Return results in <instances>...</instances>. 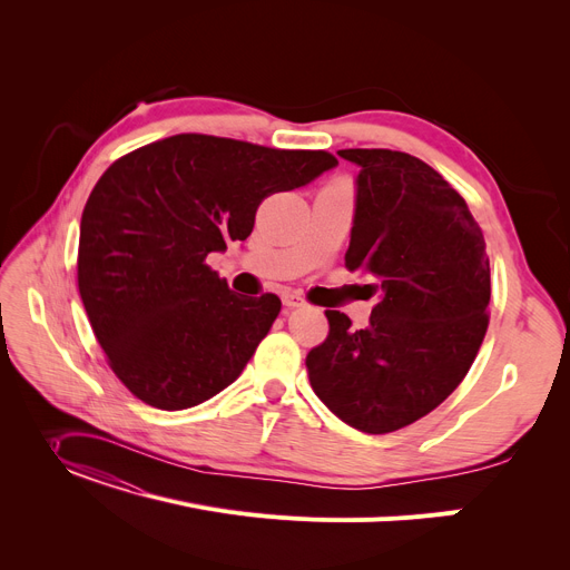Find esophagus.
Instances as JSON below:
<instances>
[{
    "label": "esophagus",
    "mask_w": 570,
    "mask_h": 570,
    "mask_svg": "<svg viewBox=\"0 0 570 570\" xmlns=\"http://www.w3.org/2000/svg\"><path fill=\"white\" fill-rule=\"evenodd\" d=\"M282 303H284L286 312H291V309H295V307H303V305H305L303 297H301V295H295V293H284V295H282Z\"/></svg>",
    "instance_id": "obj_1"
}]
</instances>
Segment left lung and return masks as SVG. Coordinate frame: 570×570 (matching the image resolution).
I'll return each instance as SVG.
<instances>
[{"instance_id":"8db88e82","label":"left lung","mask_w":570,"mask_h":570,"mask_svg":"<svg viewBox=\"0 0 570 570\" xmlns=\"http://www.w3.org/2000/svg\"><path fill=\"white\" fill-rule=\"evenodd\" d=\"M361 166L346 267L376 279L365 331L327 309L307 353L318 400L346 425L387 434L434 411L466 376L488 333L490 258L464 198L397 149H340Z\"/></svg>"}]
</instances>
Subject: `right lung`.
Segmentation results:
<instances>
[{"label": "right lung", "instance_id": "1", "mask_svg": "<svg viewBox=\"0 0 570 570\" xmlns=\"http://www.w3.org/2000/svg\"><path fill=\"white\" fill-rule=\"evenodd\" d=\"M333 166L325 149L205 134L149 142L108 166L82 209L78 291L106 363L134 397L179 411L243 374L282 301L230 291L205 258L247 239L267 196Z\"/></svg>", "mask_w": 570, "mask_h": 570}]
</instances>
